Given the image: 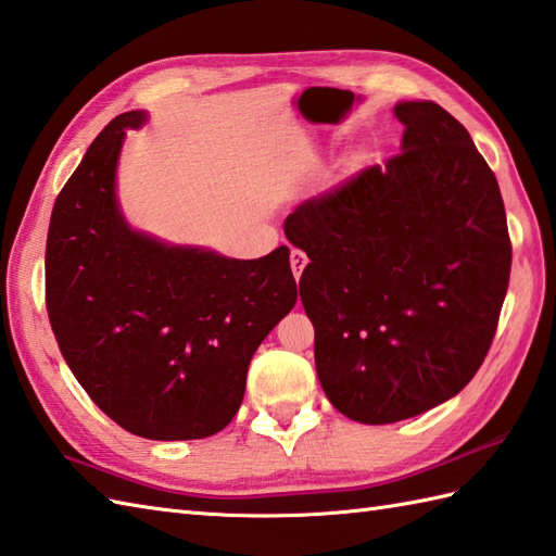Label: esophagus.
I'll return each instance as SVG.
<instances>
[{"instance_id":"34e87169","label":"esophagus","mask_w":556,"mask_h":556,"mask_svg":"<svg viewBox=\"0 0 556 556\" xmlns=\"http://www.w3.org/2000/svg\"><path fill=\"white\" fill-rule=\"evenodd\" d=\"M305 265H308V255H305L303 251H299V248H293V251H291V269H293V277L301 279Z\"/></svg>"}]
</instances>
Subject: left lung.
Masks as SVG:
<instances>
[{
    "label": "left lung",
    "mask_w": 556,
    "mask_h": 556,
    "mask_svg": "<svg viewBox=\"0 0 556 556\" xmlns=\"http://www.w3.org/2000/svg\"><path fill=\"white\" fill-rule=\"evenodd\" d=\"M401 152L305 200L285 222L332 406L365 425L456 396L485 361L509 287L500 184L430 100L399 102Z\"/></svg>",
    "instance_id": "1"
}]
</instances>
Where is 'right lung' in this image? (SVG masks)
<instances>
[{
  "label": "right lung",
  "instance_id": "obj_1",
  "mask_svg": "<svg viewBox=\"0 0 556 556\" xmlns=\"http://www.w3.org/2000/svg\"><path fill=\"white\" fill-rule=\"evenodd\" d=\"M116 116L56 195L45 253L47 315L88 396L146 440H203L227 428L253 353L296 305L289 248L236 260L136 231L116 198L128 128Z\"/></svg>",
  "mask_w": 556,
  "mask_h": 556
}]
</instances>
